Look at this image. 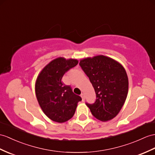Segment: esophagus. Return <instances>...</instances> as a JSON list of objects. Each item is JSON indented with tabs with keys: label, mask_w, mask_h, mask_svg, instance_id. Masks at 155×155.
Returning a JSON list of instances; mask_svg holds the SVG:
<instances>
[{
	"label": "esophagus",
	"mask_w": 155,
	"mask_h": 155,
	"mask_svg": "<svg viewBox=\"0 0 155 155\" xmlns=\"http://www.w3.org/2000/svg\"><path fill=\"white\" fill-rule=\"evenodd\" d=\"M81 97L82 98V100L84 101L85 100V94L84 93H81Z\"/></svg>",
	"instance_id": "34e87169"
}]
</instances>
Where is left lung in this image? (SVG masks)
I'll return each instance as SVG.
<instances>
[{
	"instance_id": "obj_1",
	"label": "left lung",
	"mask_w": 155,
	"mask_h": 155,
	"mask_svg": "<svg viewBox=\"0 0 155 155\" xmlns=\"http://www.w3.org/2000/svg\"><path fill=\"white\" fill-rule=\"evenodd\" d=\"M80 66L87 75L96 93L93 104L86 103L94 117L103 122L118 114L128 92V78L124 68L103 55L80 60Z\"/></svg>"
}]
</instances>
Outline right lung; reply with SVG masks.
I'll use <instances>...</instances> for the list:
<instances>
[{
	"mask_svg": "<svg viewBox=\"0 0 155 155\" xmlns=\"http://www.w3.org/2000/svg\"><path fill=\"white\" fill-rule=\"evenodd\" d=\"M78 64L75 59L60 57L52 60L41 71L35 83V94L43 112L52 121L62 123L73 117L80 96L70 85L62 81L66 72Z\"/></svg>",
	"mask_w": 155,
	"mask_h": 155,
	"instance_id": "1",
	"label": "right lung"
}]
</instances>
